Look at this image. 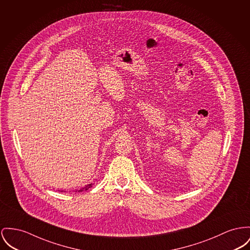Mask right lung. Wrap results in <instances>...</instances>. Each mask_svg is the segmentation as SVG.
<instances>
[{"mask_svg":"<svg viewBox=\"0 0 250 250\" xmlns=\"http://www.w3.org/2000/svg\"><path fill=\"white\" fill-rule=\"evenodd\" d=\"M91 187H92V184H89V185H87V186H86L85 188H83V189H80L79 191H83V189H85V190H86V189H88V188H91Z\"/></svg>","mask_w":250,"mask_h":250,"instance_id":"obj_1","label":"right lung"}]
</instances>
